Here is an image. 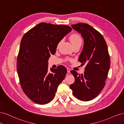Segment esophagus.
<instances>
[{
    "label": "esophagus",
    "instance_id": "esophagus-1",
    "mask_svg": "<svg viewBox=\"0 0 124 124\" xmlns=\"http://www.w3.org/2000/svg\"><path fill=\"white\" fill-rule=\"evenodd\" d=\"M70 71H71V69L70 68H67V72L68 73H70Z\"/></svg>",
    "mask_w": 124,
    "mask_h": 124
}]
</instances>
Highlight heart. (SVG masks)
Segmentation results:
<instances>
[{"instance_id":"obj_1","label":"heart","mask_w":124,"mask_h":124,"mask_svg":"<svg viewBox=\"0 0 124 124\" xmlns=\"http://www.w3.org/2000/svg\"><path fill=\"white\" fill-rule=\"evenodd\" d=\"M69 39L72 45L76 44L78 42H82V39L81 37L78 35L76 34V33H74V34L71 35L70 36Z\"/></svg>"}]
</instances>
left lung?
I'll return each instance as SVG.
<instances>
[{"mask_svg": "<svg viewBox=\"0 0 124 124\" xmlns=\"http://www.w3.org/2000/svg\"><path fill=\"white\" fill-rule=\"evenodd\" d=\"M71 27L81 33L84 47L78 61L86 64L83 74L70 72L75 81L70 85L73 95L82 101H89L98 96L104 88L110 66V58L106 43L101 33L86 23H77Z\"/></svg>", "mask_w": 124, "mask_h": 124, "instance_id": "8db88e82", "label": "left lung"}]
</instances>
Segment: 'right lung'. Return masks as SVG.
I'll use <instances>...</instances> for the list:
<instances>
[{"mask_svg": "<svg viewBox=\"0 0 124 124\" xmlns=\"http://www.w3.org/2000/svg\"><path fill=\"white\" fill-rule=\"evenodd\" d=\"M72 28L64 25L41 23L25 33L17 58V71L22 89L28 98L39 104L54 98L67 69L59 66L48 72V60L57 45Z\"/></svg>", "mask_w": 124, "mask_h": 124, "instance_id": "add662e5", "label": "right lung"}]
</instances>
